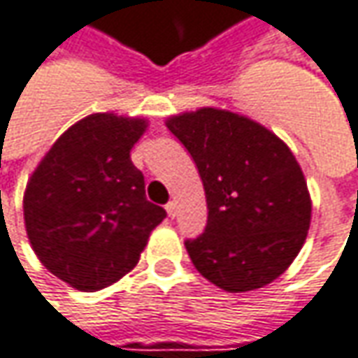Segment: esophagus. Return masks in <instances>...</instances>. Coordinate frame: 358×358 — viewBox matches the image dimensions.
Wrapping results in <instances>:
<instances>
[{
  "label": "esophagus",
  "mask_w": 358,
  "mask_h": 358,
  "mask_svg": "<svg viewBox=\"0 0 358 358\" xmlns=\"http://www.w3.org/2000/svg\"><path fill=\"white\" fill-rule=\"evenodd\" d=\"M165 210H166V214H169V217H175V203H173V201H169V203H166Z\"/></svg>",
  "instance_id": "34e87169"
}]
</instances>
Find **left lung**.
I'll list each match as a JSON object with an SVG mask.
<instances>
[{"mask_svg": "<svg viewBox=\"0 0 358 358\" xmlns=\"http://www.w3.org/2000/svg\"><path fill=\"white\" fill-rule=\"evenodd\" d=\"M166 128L192 155L206 189V230L185 241L195 268L230 294L277 279L312 217L294 152L261 124L216 108L173 115Z\"/></svg>", "mask_w": 358, "mask_h": 358, "instance_id": "1", "label": "left lung"}]
</instances>
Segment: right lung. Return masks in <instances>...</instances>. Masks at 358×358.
I'll use <instances>...</instances> for the list:
<instances>
[{
    "label": "right lung",
    "mask_w": 358,
    "mask_h": 358,
    "mask_svg": "<svg viewBox=\"0 0 358 358\" xmlns=\"http://www.w3.org/2000/svg\"><path fill=\"white\" fill-rule=\"evenodd\" d=\"M146 130L138 117L93 114L71 126L32 173L24 222L40 263L81 292H97L136 267L166 212L146 199L130 161Z\"/></svg>",
    "instance_id": "1"
}]
</instances>
